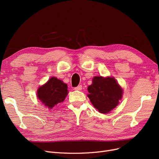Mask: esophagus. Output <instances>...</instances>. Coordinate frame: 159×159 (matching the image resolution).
Here are the masks:
<instances>
[{
    "label": "esophagus",
    "mask_w": 159,
    "mask_h": 159,
    "mask_svg": "<svg viewBox=\"0 0 159 159\" xmlns=\"http://www.w3.org/2000/svg\"><path fill=\"white\" fill-rule=\"evenodd\" d=\"M74 89H75V90H76V91H80V90L82 89V85H78V87L75 88H74Z\"/></svg>",
    "instance_id": "34e87169"
}]
</instances>
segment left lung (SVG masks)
I'll return each instance as SVG.
<instances>
[{
	"label": "left lung",
	"instance_id": "8db88e82",
	"mask_svg": "<svg viewBox=\"0 0 159 159\" xmlns=\"http://www.w3.org/2000/svg\"><path fill=\"white\" fill-rule=\"evenodd\" d=\"M88 90L91 103L102 113H108L116 107L123 95L122 88L111 77L95 76Z\"/></svg>",
	"mask_w": 159,
	"mask_h": 159
}]
</instances>
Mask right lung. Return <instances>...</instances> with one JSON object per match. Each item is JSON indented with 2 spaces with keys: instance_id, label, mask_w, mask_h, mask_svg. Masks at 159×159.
I'll return each instance as SVG.
<instances>
[{
  "instance_id": "add662e5",
  "label": "right lung",
  "mask_w": 159,
  "mask_h": 159,
  "mask_svg": "<svg viewBox=\"0 0 159 159\" xmlns=\"http://www.w3.org/2000/svg\"><path fill=\"white\" fill-rule=\"evenodd\" d=\"M68 93L67 84L55 77L51 78L37 91L38 98L50 109L57 104L63 102Z\"/></svg>"
}]
</instances>
